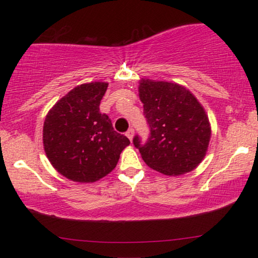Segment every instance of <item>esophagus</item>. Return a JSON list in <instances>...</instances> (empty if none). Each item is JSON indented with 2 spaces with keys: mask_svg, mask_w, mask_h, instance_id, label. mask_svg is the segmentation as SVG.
<instances>
[{
  "mask_svg": "<svg viewBox=\"0 0 258 258\" xmlns=\"http://www.w3.org/2000/svg\"><path fill=\"white\" fill-rule=\"evenodd\" d=\"M125 136L128 137V139L130 140V141H133V137H134V129L133 128H130L128 132L125 133Z\"/></svg>",
  "mask_w": 258,
  "mask_h": 258,
  "instance_id": "esophagus-1",
  "label": "esophagus"
}]
</instances>
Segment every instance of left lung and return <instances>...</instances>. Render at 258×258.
Here are the masks:
<instances>
[{
	"label": "left lung",
	"instance_id": "1",
	"mask_svg": "<svg viewBox=\"0 0 258 258\" xmlns=\"http://www.w3.org/2000/svg\"><path fill=\"white\" fill-rule=\"evenodd\" d=\"M139 96L150 126V137L134 146L148 167L167 176H179L199 167L211 137L209 118L191 91L175 82L140 80Z\"/></svg>",
	"mask_w": 258,
	"mask_h": 258
}]
</instances>
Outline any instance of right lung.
<instances>
[{"instance_id":"add662e5","label":"right lung","mask_w":258,"mask_h":258,"mask_svg":"<svg viewBox=\"0 0 258 258\" xmlns=\"http://www.w3.org/2000/svg\"><path fill=\"white\" fill-rule=\"evenodd\" d=\"M108 83L80 84L52 105L43 124V148L49 162L70 181L93 183L112 171L130 144L100 112Z\"/></svg>"}]
</instances>
